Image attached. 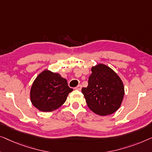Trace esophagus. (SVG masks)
Here are the masks:
<instances>
[{
  "mask_svg": "<svg viewBox=\"0 0 152 152\" xmlns=\"http://www.w3.org/2000/svg\"><path fill=\"white\" fill-rule=\"evenodd\" d=\"M75 89H77V90H81V89H82V85H78V86H77Z\"/></svg>",
  "mask_w": 152,
  "mask_h": 152,
  "instance_id": "obj_1",
  "label": "esophagus"
}]
</instances>
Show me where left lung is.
I'll return each mask as SVG.
<instances>
[{
	"instance_id": "1",
	"label": "left lung",
	"mask_w": 152,
	"mask_h": 152,
	"mask_svg": "<svg viewBox=\"0 0 152 152\" xmlns=\"http://www.w3.org/2000/svg\"><path fill=\"white\" fill-rule=\"evenodd\" d=\"M87 106L100 116L116 112L123 101L125 89L123 81L116 72L104 64L91 67L88 86L83 87Z\"/></svg>"
}]
</instances>
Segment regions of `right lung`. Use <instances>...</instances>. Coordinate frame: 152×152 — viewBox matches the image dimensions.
Returning <instances> with one entry per match:
<instances>
[{"instance_id": "add662e5", "label": "right lung", "mask_w": 152, "mask_h": 152, "mask_svg": "<svg viewBox=\"0 0 152 152\" xmlns=\"http://www.w3.org/2000/svg\"><path fill=\"white\" fill-rule=\"evenodd\" d=\"M72 91L65 78L45 69L38 74L31 85V102L41 112H52L63 105Z\"/></svg>"}]
</instances>
